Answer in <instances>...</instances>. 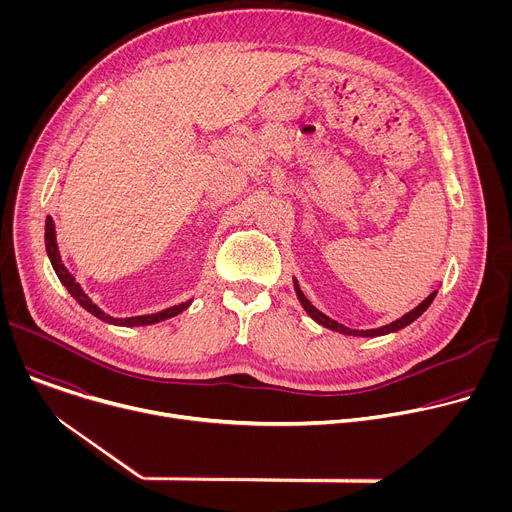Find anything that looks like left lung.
Listing matches in <instances>:
<instances>
[{
    "label": "left lung",
    "instance_id": "obj_1",
    "mask_svg": "<svg viewBox=\"0 0 512 512\" xmlns=\"http://www.w3.org/2000/svg\"><path fill=\"white\" fill-rule=\"evenodd\" d=\"M294 289H296V296H298L302 308L306 310V314H308L314 322H318L320 326H324V328H328V330H334V332H340V334H346V336H362V338H377V336H385V334L403 330L405 326L413 324V322L431 306V302H433L435 296H437V289H433L431 294H429L419 306H415L411 312H407L405 316L397 318V320L391 322V324H385V326H379V328H371V330H356V328H348V326H344V324L332 320V318L326 316L324 312H320V310L304 296V291H302V287H300V283H298L296 277H294Z\"/></svg>",
    "mask_w": 512,
    "mask_h": 512
}]
</instances>
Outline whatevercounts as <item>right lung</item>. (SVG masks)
Returning <instances> with one entry per match:
<instances>
[{
  "instance_id": "obj_1",
  "label": "right lung",
  "mask_w": 512,
  "mask_h": 512,
  "mask_svg": "<svg viewBox=\"0 0 512 512\" xmlns=\"http://www.w3.org/2000/svg\"><path fill=\"white\" fill-rule=\"evenodd\" d=\"M44 243H46V253H48V259L52 263V269L54 273L58 275L60 283L68 289V294L75 298L87 312H91L95 318L107 322V324H113V326H123V328H133V326H152V324H158V322H164L168 318H174L178 314H182L184 310L190 308L192 300L184 302V304H178V306H172V308H166L162 312H156V314H143V316H131V318H113L109 314H105L87 294L85 289L81 287V283H77V279L72 277V273L66 269V265L62 263V257H60V251H58V243H56V229H54V221L52 216H46V227H44Z\"/></svg>"
}]
</instances>
